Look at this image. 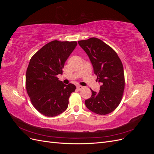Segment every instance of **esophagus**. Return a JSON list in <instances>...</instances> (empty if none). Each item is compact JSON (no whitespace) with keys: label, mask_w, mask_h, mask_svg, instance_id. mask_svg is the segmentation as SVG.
Returning <instances> with one entry per match:
<instances>
[{"label":"esophagus","mask_w":154,"mask_h":154,"mask_svg":"<svg viewBox=\"0 0 154 154\" xmlns=\"http://www.w3.org/2000/svg\"><path fill=\"white\" fill-rule=\"evenodd\" d=\"M83 88V87L82 86H81V85H77V86H76V88H77V89H78V91L82 90Z\"/></svg>","instance_id":"34e87169"}]
</instances>
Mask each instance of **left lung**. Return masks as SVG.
I'll return each instance as SVG.
<instances>
[{"instance_id":"obj_1","label":"left lung","mask_w":154,"mask_h":154,"mask_svg":"<svg viewBox=\"0 0 154 154\" xmlns=\"http://www.w3.org/2000/svg\"><path fill=\"white\" fill-rule=\"evenodd\" d=\"M85 51L100 83L98 92L91 90L92 96L85 103L87 108L100 115L113 112L119 105L125 88L124 70L116 51L97 38L78 41Z\"/></svg>"}]
</instances>
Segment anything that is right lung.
I'll use <instances>...</instances> for the list:
<instances>
[{
	"label": "right lung",
	"instance_id": "add662e5",
	"mask_svg": "<svg viewBox=\"0 0 154 154\" xmlns=\"http://www.w3.org/2000/svg\"><path fill=\"white\" fill-rule=\"evenodd\" d=\"M76 42L54 40L32 56L26 75V90L32 105L40 113L54 117L67 109L69 98L76 86L65 85L57 78Z\"/></svg>",
	"mask_w": 154,
	"mask_h": 154
}]
</instances>
